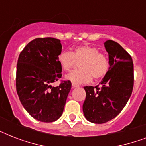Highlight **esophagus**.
I'll return each instance as SVG.
<instances>
[{
  "mask_svg": "<svg viewBox=\"0 0 146 146\" xmlns=\"http://www.w3.org/2000/svg\"><path fill=\"white\" fill-rule=\"evenodd\" d=\"M78 86H79V85L76 84V83H72V87H73V88H76V87Z\"/></svg>",
  "mask_w": 146,
  "mask_h": 146,
  "instance_id": "34e87169",
  "label": "esophagus"
}]
</instances>
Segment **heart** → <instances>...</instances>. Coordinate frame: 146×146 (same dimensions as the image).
Instances as JSON below:
<instances>
[{
  "instance_id": "b5f03b06",
  "label": "heart",
  "mask_w": 146,
  "mask_h": 146,
  "mask_svg": "<svg viewBox=\"0 0 146 146\" xmlns=\"http://www.w3.org/2000/svg\"><path fill=\"white\" fill-rule=\"evenodd\" d=\"M58 61L64 70H70L80 62V70L71 71L66 75V80L76 84L88 83L92 77L96 80L104 78L110 67L108 57L99 52L96 47L84 44L76 47L73 52L63 51L58 56Z\"/></svg>"
}]
</instances>
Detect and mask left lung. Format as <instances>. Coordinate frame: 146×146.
Masks as SVG:
<instances>
[{"label":"left lung","instance_id":"left-lung-1","mask_svg":"<svg viewBox=\"0 0 146 146\" xmlns=\"http://www.w3.org/2000/svg\"><path fill=\"white\" fill-rule=\"evenodd\" d=\"M110 68L100 85L85 86L82 110L89 122L104 123L116 117L127 104L133 88V63L131 56L112 40L104 42ZM100 87H99V86Z\"/></svg>","mask_w":146,"mask_h":146}]
</instances>
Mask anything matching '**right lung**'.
Wrapping results in <instances>:
<instances>
[{
	"label": "right lung",
	"instance_id": "add662e5",
	"mask_svg": "<svg viewBox=\"0 0 146 146\" xmlns=\"http://www.w3.org/2000/svg\"><path fill=\"white\" fill-rule=\"evenodd\" d=\"M61 50L59 39L38 38L24 48L18 58L17 94L26 111L41 122H54L61 117L70 91V80L51 86L62 76L58 61Z\"/></svg>",
	"mask_w": 146,
	"mask_h": 146
}]
</instances>
